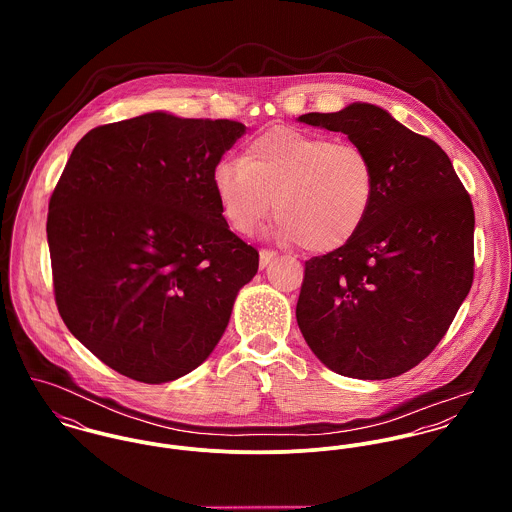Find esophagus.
<instances>
[{"mask_svg": "<svg viewBox=\"0 0 512 512\" xmlns=\"http://www.w3.org/2000/svg\"><path fill=\"white\" fill-rule=\"evenodd\" d=\"M276 256H278V254H276L274 250H266V248L260 250V268H266Z\"/></svg>", "mask_w": 512, "mask_h": 512, "instance_id": "34e87169", "label": "esophagus"}]
</instances>
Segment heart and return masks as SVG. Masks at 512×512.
<instances>
[{
  "label": "heart",
  "mask_w": 512,
  "mask_h": 512,
  "mask_svg": "<svg viewBox=\"0 0 512 512\" xmlns=\"http://www.w3.org/2000/svg\"><path fill=\"white\" fill-rule=\"evenodd\" d=\"M213 187L236 232L256 230L276 199L278 240L333 252L365 226L376 201V167L365 147L278 126L252 138L242 159H220Z\"/></svg>",
  "instance_id": "1"
}]
</instances>
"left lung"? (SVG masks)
Returning a JSON list of instances; mask_svg holds the SVG:
<instances>
[{
    "instance_id": "left-lung-1",
    "label": "left lung",
    "mask_w": 512,
    "mask_h": 512,
    "mask_svg": "<svg viewBox=\"0 0 512 512\" xmlns=\"http://www.w3.org/2000/svg\"><path fill=\"white\" fill-rule=\"evenodd\" d=\"M299 122L345 134L376 167V201L361 232L305 262L299 331L337 374L398 376L436 349L471 290V197L434 140L374 104Z\"/></svg>"
}]
</instances>
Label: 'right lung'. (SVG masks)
Instances as JSON below:
<instances>
[{
  "label": "right lung",
  "mask_w": 512,
  "mask_h": 512,
  "mask_svg": "<svg viewBox=\"0 0 512 512\" xmlns=\"http://www.w3.org/2000/svg\"><path fill=\"white\" fill-rule=\"evenodd\" d=\"M246 126L165 112L90 130L51 195L59 313L104 365L146 384L201 365L258 250L222 217L213 171Z\"/></svg>",
  "instance_id": "right-lung-1"
}]
</instances>
